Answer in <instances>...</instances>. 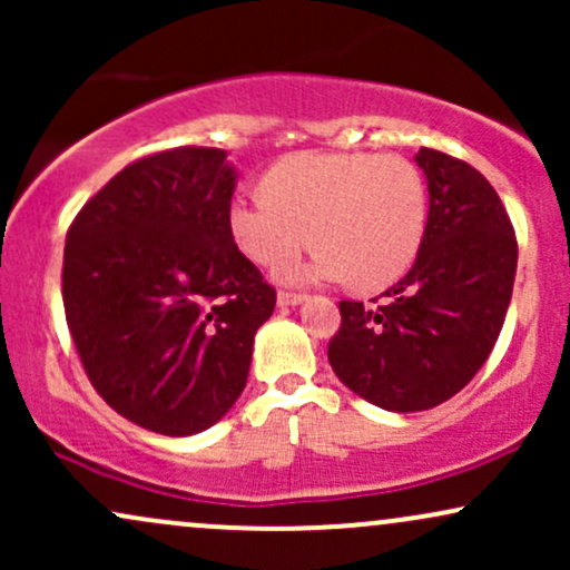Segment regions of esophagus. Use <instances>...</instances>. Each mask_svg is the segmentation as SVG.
I'll return each instance as SVG.
<instances>
[{"instance_id": "esophagus-1", "label": "esophagus", "mask_w": 570, "mask_h": 570, "mask_svg": "<svg viewBox=\"0 0 570 570\" xmlns=\"http://www.w3.org/2000/svg\"><path fill=\"white\" fill-rule=\"evenodd\" d=\"M303 303H305V294L278 292V307H294V305H303Z\"/></svg>"}]
</instances>
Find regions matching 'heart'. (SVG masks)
I'll return each instance as SVG.
<instances>
[{"instance_id":"1","label":"heart","mask_w":570,"mask_h":570,"mask_svg":"<svg viewBox=\"0 0 570 570\" xmlns=\"http://www.w3.org/2000/svg\"><path fill=\"white\" fill-rule=\"evenodd\" d=\"M429 227V189L399 155L299 153L265 176V195L238 193L227 230L254 265H281L316 240L307 263L284 265V284L383 289L415 265Z\"/></svg>"}]
</instances>
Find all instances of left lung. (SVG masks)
I'll return each instance as SVG.
<instances>
[{
    "mask_svg": "<svg viewBox=\"0 0 570 570\" xmlns=\"http://www.w3.org/2000/svg\"><path fill=\"white\" fill-rule=\"evenodd\" d=\"M429 227L383 305L340 303L330 364L353 394L389 412L455 396L493 351L512 299L517 240L507 208L469 163L421 147Z\"/></svg>",
    "mask_w": 570,
    "mask_h": 570,
    "instance_id": "left-lung-1",
    "label": "left lung"
}]
</instances>
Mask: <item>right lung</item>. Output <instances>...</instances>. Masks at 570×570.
Instances as JSON below:
<instances>
[{"label": "right lung", "mask_w": 570, "mask_h": 570, "mask_svg": "<svg viewBox=\"0 0 570 570\" xmlns=\"http://www.w3.org/2000/svg\"><path fill=\"white\" fill-rule=\"evenodd\" d=\"M238 171L225 149L130 163L71 222L63 307L90 383L166 436L222 421L244 394L276 289L227 230Z\"/></svg>", "instance_id": "obj_1"}]
</instances>
